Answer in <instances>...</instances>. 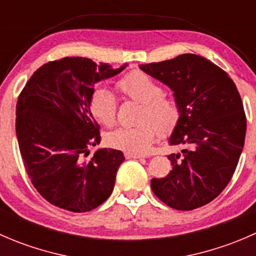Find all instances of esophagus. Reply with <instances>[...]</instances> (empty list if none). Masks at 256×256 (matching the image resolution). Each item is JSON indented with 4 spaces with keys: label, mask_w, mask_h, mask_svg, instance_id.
Masks as SVG:
<instances>
[{
    "label": "esophagus",
    "mask_w": 256,
    "mask_h": 256,
    "mask_svg": "<svg viewBox=\"0 0 256 256\" xmlns=\"http://www.w3.org/2000/svg\"><path fill=\"white\" fill-rule=\"evenodd\" d=\"M125 157H126V158H144L142 154H132V152H126Z\"/></svg>",
    "instance_id": "obj_1"
}]
</instances>
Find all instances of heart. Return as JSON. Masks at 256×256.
Segmentation results:
<instances>
[{
    "mask_svg": "<svg viewBox=\"0 0 256 256\" xmlns=\"http://www.w3.org/2000/svg\"><path fill=\"white\" fill-rule=\"evenodd\" d=\"M116 88L128 99L140 102L138 124L132 128H118L106 136L110 146L132 154L150 150L157 132L166 136L180 120V105L174 98L164 94L162 86L142 72H131L122 76ZM116 100L110 90L98 89L90 102V112L102 125L112 128L116 122Z\"/></svg>",
    "mask_w": 256,
    "mask_h": 256,
    "instance_id": "obj_1",
    "label": "heart"
}]
</instances>
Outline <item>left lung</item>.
I'll return each mask as SVG.
<instances>
[{
    "label": "left lung",
    "instance_id": "8db88e82",
    "mask_svg": "<svg viewBox=\"0 0 256 256\" xmlns=\"http://www.w3.org/2000/svg\"><path fill=\"white\" fill-rule=\"evenodd\" d=\"M140 69L174 92L180 112L168 144L183 150L170 154L172 171L152 178V190L178 210L206 206L232 180L244 147L246 118L238 89L223 69L196 54Z\"/></svg>",
    "mask_w": 256,
    "mask_h": 256
}]
</instances>
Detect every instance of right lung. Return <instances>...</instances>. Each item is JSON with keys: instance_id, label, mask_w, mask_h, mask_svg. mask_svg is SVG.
<instances>
[{"instance_id": "obj_1", "label": "right lung", "mask_w": 256, "mask_h": 256, "mask_svg": "<svg viewBox=\"0 0 256 256\" xmlns=\"http://www.w3.org/2000/svg\"><path fill=\"white\" fill-rule=\"evenodd\" d=\"M114 69L82 56L49 62L34 72L16 106V134L28 177L40 194L56 207L82 213L112 194L125 157L100 144L99 125L90 112L94 84L116 76Z\"/></svg>"}]
</instances>
